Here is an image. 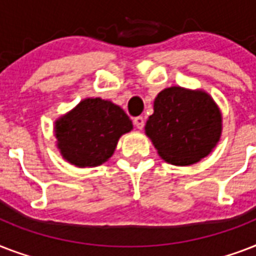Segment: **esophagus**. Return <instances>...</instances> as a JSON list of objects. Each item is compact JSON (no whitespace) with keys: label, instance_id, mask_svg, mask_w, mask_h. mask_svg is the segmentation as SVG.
Segmentation results:
<instances>
[{"label":"esophagus","instance_id":"34e87169","mask_svg":"<svg viewBox=\"0 0 256 256\" xmlns=\"http://www.w3.org/2000/svg\"><path fill=\"white\" fill-rule=\"evenodd\" d=\"M132 122H134V124H136V128H144V116H136L134 120H132Z\"/></svg>","mask_w":256,"mask_h":256}]
</instances>
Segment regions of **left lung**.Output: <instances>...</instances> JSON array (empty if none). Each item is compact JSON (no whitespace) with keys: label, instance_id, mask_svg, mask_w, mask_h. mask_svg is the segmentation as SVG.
Instances as JSON below:
<instances>
[{"label":"left lung","instance_id":"obj_1","mask_svg":"<svg viewBox=\"0 0 256 256\" xmlns=\"http://www.w3.org/2000/svg\"><path fill=\"white\" fill-rule=\"evenodd\" d=\"M144 132L162 160L188 166L216 146L222 134V114L206 92L171 86L156 96Z\"/></svg>","mask_w":256,"mask_h":256}]
</instances>
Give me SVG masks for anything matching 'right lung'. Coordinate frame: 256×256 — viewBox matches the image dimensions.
<instances>
[{
	"instance_id": "right-lung-1",
	"label": "right lung",
	"mask_w": 256,
	"mask_h": 256,
	"mask_svg": "<svg viewBox=\"0 0 256 256\" xmlns=\"http://www.w3.org/2000/svg\"><path fill=\"white\" fill-rule=\"evenodd\" d=\"M128 114L110 100L86 98L54 124L61 156L77 168H96L114 154L120 136L132 132Z\"/></svg>"
}]
</instances>
